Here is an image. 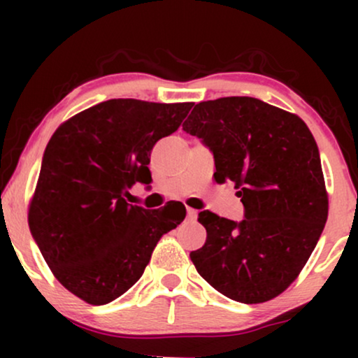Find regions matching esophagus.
I'll list each match as a JSON object with an SVG mask.
<instances>
[{
    "label": "esophagus",
    "instance_id": "34e87169",
    "mask_svg": "<svg viewBox=\"0 0 358 358\" xmlns=\"http://www.w3.org/2000/svg\"><path fill=\"white\" fill-rule=\"evenodd\" d=\"M196 215H199V212L195 210V208H187V217L190 220H193V219H196Z\"/></svg>",
    "mask_w": 358,
    "mask_h": 358
}]
</instances>
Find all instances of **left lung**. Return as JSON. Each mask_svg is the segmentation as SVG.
<instances>
[{
  "label": "left lung",
  "instance_id": "8db88e82",
  "mask_svg": "<svg viewBox=\"0 0 358 358\" xmlns=\"http://www.w3.org/2000/svg\"><path fill=\"white\" fill-rule=\"evenodd\" d=\"M183 131L210 148L213 178L236 185L244 205L241 222L199 213L207 241L190 252L192 262L234 301L276 298L298 278L328 217L313 134L296 114L254 97L200 102Z\"/></svg>",
  "mask_w": 358,
  "mask_h": 358
}]
</instances>
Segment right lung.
<instances>
[{"label":"right lung","instance_id":"add662e5","mask_svg":"<svg viewBox=\"0 0 358 358\" xmlns=\"http://www.w3.org/2000/svg\"><path fill=\"white\" fill-rule=\"evenodd\" d=\"M192 106L104 101L60 124L45 148L30 232L53 276L89 305L124 294L187 215L180 202L148 210L126 196L134 183H151V150Z\"/></svg>","mask_w":358,"mask_h":358}]
</instances>
